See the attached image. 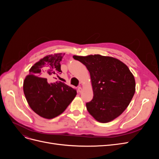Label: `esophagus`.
<instances>
[{
    "label": "esophagus",
    "instance_id": "esophagus-1",
    "mask_svg": "<svg viewBox=\"0 0 159 159\" xmlns=\"http://www.w3.org/2000/svg\"><path fill=\"white\" fill-rule=\"evenodd\" d=\"M78 91L79 93H81V91H82V88H81V87H78Z\"/></svg>",
    "mask_w": 159,
    "mask_h": 159
}]
</instances>
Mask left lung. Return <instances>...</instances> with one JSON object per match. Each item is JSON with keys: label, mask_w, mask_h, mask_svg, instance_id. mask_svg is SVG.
Listing matches in <instances>:
<instances>
[{"label": "left lung", "mask_w": 159, "mask_h": 159, "mask_svg": "<svg viewBox=\"0 0 159 159\" xmlns=\"http://www.w3.org/2000/svg\"><path fill=\"white\" fill-rule=\"evenodd\" d=\"M90 74L93 98L86 103L96 121L108 123L121 115L135 92V80L128 67L119 60L99 54L73 56Z\"/></svg>", "instance_id": "obj_1"}]
</instances>
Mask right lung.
<instances>
[{
  "label": "right lung",
  "mask_w": 159,
  "mask_h": 159,
  "mask_svg": "<svg viewBox=\"0 0 159 159\" xmlns=\"http://www.w3.org/2000/svg\"><path fill=\"white\" fill-rule=\"evenodd\" d=\"M63 56L54 54L43 57L31 67L24 81V93L28 105L43 118L50 119L61 114L77 94L75 89L61 81L49 84L46 78L38 77L61 72Z\"/></svg>",
  "instance_id": "add662e5"
}]
</instances>
